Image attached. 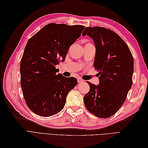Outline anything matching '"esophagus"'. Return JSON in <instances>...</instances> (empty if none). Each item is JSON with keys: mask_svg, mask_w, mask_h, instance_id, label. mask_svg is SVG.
<instances>
[{"mask_svg": "<svg viewBox=\"0 0 148 148\" xmlns=\"http://www.w3.org/2000/svg\"><path fill=\"white\" fill-rule=\"evenodd\" d=\"M84 82V80H83V79H78V82L79 83H82V82Z\"/></svg>", "mask_w": 148, "mask_h": 148, "instance_id": "obj_1", "label": "esophagus"}]
</instances>
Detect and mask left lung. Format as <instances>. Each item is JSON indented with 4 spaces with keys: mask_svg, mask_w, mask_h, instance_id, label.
Returning a JSON list of instances; mask_svg holds the SVG:
<instances>
[{
    "mask_svg": "<svg viewBox=\"0 0 148 148\" xmlns=\"http://www.w3.org/2000/svg\"><path fill=\"white\" fill-rule=\"evenodd\" d=\"M96 47L94 66L99 71L98 85L88 82L90 89L84 96L89 112L99 118H109L119 110L132 86L134 62L132 53L118 34L105 28H85Z\"/></svg>",
    "mask_w": 148,
    "mask_h": 148,
    "instance_id": "8db88e82",
    "label": "left lung"
}]
</instances>
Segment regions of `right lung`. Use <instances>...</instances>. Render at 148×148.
<instances>
[{
	"label": "right lung",
	"mask_w": 148,
	"mask_h": 148,
	"mask_svg": "<svg viewBox=\"0 0 148 148\" xmlns=\"http://www.w3.org/2000/svg\"><path fill=\"white\" fill-rule=\"evenodd\" d=\"M84 28L82 25L50 23L28 40L20 62L21 87L26 105L34 114L50 117L64 109L77 79L57 74L56 65L65 60L69 47Z\"/></svg>",
	"instance_id": "right-lung-1"
}]
</instances>
